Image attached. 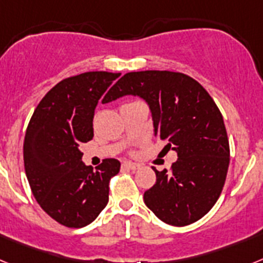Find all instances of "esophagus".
<instances>
[{
    "label": "esophagus",
    "instance_id": "34e87169",
    "mask_svg": "<svg viewBox=\"0 0 263 263\" xmlns=\"http://www.w3.org/2000/svg\"><path fill=\"white\" fill-rule=\"evenodd\" d=\"M122 167H125V168H129V170H138L139 168V164L137 163H133V162H124L122 163Z\"/></svg>",
    "mask_w": 263,
    "mask_h": 263
}]
</instances>
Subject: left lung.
<instances>
[{
    "instance_id": "1",
    "label": "left lung",
    "mask_w": 263,
    "mask_h": 263,
    "mask_svg": "<svg viewBox=\"0 0 263 263\" xmlns=\"http://www.w3.org/2000/svg\"><path fill=\"white\" fill-rule=\"evenodd\" d=\"M127 95L145 100L154 136L166 142L164 152L178 154L170 173L153 167L157 182L143 201L174 227L200 220L217 201L229 167V141L217 105L196 80L180 72H129L109 89L103 104Z\"/></svg>"
}]
</instances>
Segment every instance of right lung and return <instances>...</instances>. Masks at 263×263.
<instances>
[{
	"label": "right lung",
	"mask_w": 263,
	"mask_h": 263,
	"mask_svg": "<svg viewBox=\"0 0 263 263\" xmlns=\"http://www.w3.org/2000/svg\"><path fill=\"white\" fill-rule=\"evenodd\" d=\"M121 73L95 71L67 78L48 90L32 113L23 142V162L32 195L59 224H90L109 200V180L121 163L104 159L93 170L81 160L80 145L93 138L99 100Z\"/></svg>",
	"instance_id": "right-lung-1"
}]
</instances>
